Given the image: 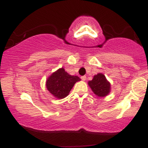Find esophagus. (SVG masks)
<instances>
[{"mask_svg": "<svg viewBox=\"0 0 148 148\" xmlns=\"http://www.w3.org/2000/svg\"><path fill=\"white\" fill-rule=\"evenodd\" d=\"M81 80H82V81H86V76H82L81 77Z\"/></svg>", "mask_w": 148, "mask_h": 148, "instance_id": "obj_1", "label": "esophagus"}]
</instances>
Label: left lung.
I'll use <instances>...</instances> for the list:
<instances>
[{
    "label": "left lung",
    "mask_w": 148,
    "mask_h": 148,
    "mask_svg": "<svg viewBox=\"0 0 148 148\" xmlns=\"http://www.w3.org/2000/svg\"><path fill=\"white\" fill-rule=\"evenodd\" d=\"M93 92L100 97H105L110 92L111 85L102 74H97L92 81L88 82Z\"/></svg>",
    "instance_id": "1"
}]
</instances>
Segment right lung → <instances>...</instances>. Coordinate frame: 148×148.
<instances>
[{
  "mask_svg": "<svg viewBox=\"0 0 148 148\" xmlns=\"http://www.w3.org/2000/svg\"><path fill=\"white\" fill-rule=\"evenodd\" d=\"M80 80L77 76L69 75L63 68H61L49 76L46 86L47 90L54 97L63 99L68 95L75 83Z\"/></svg>",
  "mask_w": 148,
  "mask_h": 148,
  "instance_id": "obj_1",
  "label": "right lung"
}]
</instances>
